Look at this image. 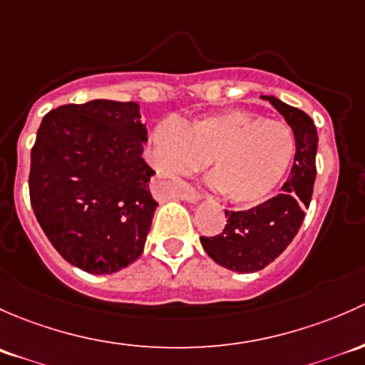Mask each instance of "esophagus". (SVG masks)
<instances>
[{
  "mask_svg": "<svg viewBox=\"0 0 365 365\" xmlns=\"http://www.w3.org/2000/svg\"><path fill=\"white\" fill-rule=\"evenodd\" d=\"M179 197H181L182 200H186V202H198L202 198V193H200V191L195 190V187L186 186L181 191V193H179Z\"/></svg>",
  "mask_w": 365,
  "mask_h": 365,
  "instance_id": "34e87169",
  "label": "esophagus"
}]
</instances>
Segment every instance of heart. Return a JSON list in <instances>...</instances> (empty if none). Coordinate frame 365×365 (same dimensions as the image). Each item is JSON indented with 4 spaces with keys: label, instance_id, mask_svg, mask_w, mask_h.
Listing matches in <instances>:
<instances>
[{
    "label": "heart",
    "instance_id": "heart-1",
    "mask_svg": "<svg viewBox=\"0 0 365 365\" xmlns=\"http://www.w3.org/2000/svg\"><path fill=\"white\" fill-rule=\"evenodd\" d=\"M153 142L165 174H191L209 161L212 184L239 207L264 204L297 155L295 131L288 123L239 108L179 126L163 121L153 130Z\"/></svg>",
    "mask_w": 365,
    "mask_h": 365
}]
</instances>
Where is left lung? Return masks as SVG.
Here are the masks:
<instances>
[{
  "label": "left lung",
  "instance_id": "8db88e82",
  "mask_svg": "<svg viewBox=\"0 0 365 365\" xmlns=\"http://www.w3.org/2000/svg\"><path fill=\"white\" fill-rule=\"evenodd\" d=\"M294 128L297 155L290 178L279 195L247 210H227V225L217 235L200 242L216 264L237 272H255L276 260L294 240L313 197L317 178L318 135L313 119L300 108L264 96Z\"/></svg>",
  "mask_w": 365,
  "mask_h": 365
}]
</instances>
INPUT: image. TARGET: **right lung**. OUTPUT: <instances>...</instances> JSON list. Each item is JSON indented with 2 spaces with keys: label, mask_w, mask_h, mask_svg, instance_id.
Wrapping results in <instances>:
<instances>
[{
  "label": "right lung",
  "mask_w": 365,
  "mask_h": 365,
  "mask_svg": "<svg viewBox=\"0 0 365 365\" xmlns=\"http://www.w3.org/2000/svg\"><path fill=\"white\" fill-rule=\"evenodd\" d=\"M138 108L112 100L61 105L43 115L31 148L33 212L56 251L86 272H118L144 251L158 202Z\"/></svg>",
  "instance_id": "add662e5"
}]
</instances>
